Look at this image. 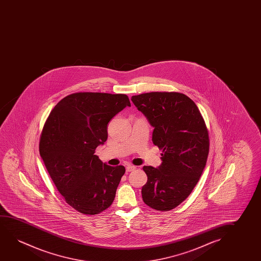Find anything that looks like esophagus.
I'll return each instance as SVG.
<instances>
[{
	"mask_svg": "<svg viewBox=\"0 0 261 261\" xmlns=\"http://www.w3.org/2000/svg\"><path fill=\"white\" fill-rule=\"evenodd\" d=\"M125 169H126V172L134 171V170L136 169V167L132 166V165H127V166L125 167Z\"/></svg>",
	"mask_w": 261,
	"mask_h": 261,
	"instance_id": "1",
	"label": "esophagus"
}]
</instances>
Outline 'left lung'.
Segmentation results:
<instances>
[{"instance_id":"left-lung-1","label":"left lung","mask_w":261,"mask_h":261,"mask_svg":"<svg viewBox=\"0 0 261 261\" xmlns=\"http://www.w3.org/2000/svg\"><path fill=\"white\" fill-rule=\"evenodd\" d=\"M131 100L153 127L152 143L162 150L157 168L143 167L148 176L143 201L156 211H170L189 196L203 172L207 127L196 104L182 93H143Z\"/></svg>"}]
</instances>
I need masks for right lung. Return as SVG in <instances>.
<instances>
[{"label": "right lung", "mask_w": 261, "mask_h": 261, "mask_svg": "<svg viewBox=\"0 0 261 261\" xmlns=\"http://www.w3.org/2000/svg\"><path fill=\"white\" fill-rule=\"evenodd\" d=\"M125 107H131L125 94L73 93L44 124L40 155L66 202L83 214L110 207L125 174L124 166H109L94 153L107 141L108 123Z\"/></svg>", "instance_id": "1"}]
</instances>
